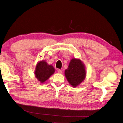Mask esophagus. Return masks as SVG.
Segmentation results:
<instances>
[{"label":"esophagus","mask_w":123,"mask_h":123,"mask_svg":"<svg viewBox=\"0 0 123 123\" xmlns=\"http://www.w3.org/2000/svg\"><path fill=\"white\" fill-rule=\"evenodd\" d=\"M57 72H58V73L61 74V73H62V71L60 69H58V70H57Z\"/></svg>","instance_id":"1"}]
</instances>
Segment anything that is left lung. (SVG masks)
<instances>
[{"instance_id": "1", "label": "left lung", "mask_w": 123, "mask_h": 123, "mask_svg": "<svg viewBox=\"0 0 123 123\" xmlns=\"http://www.w3.org/2000/svg\"><path fill=\"white\" fill-rule=\"evenodd\" d=\"M65 76L69 84L76 87L84 80L86 75L85 66L80 59L73 58L71 60L68 69L65 71Z\"/></svg>"}]
</instances>
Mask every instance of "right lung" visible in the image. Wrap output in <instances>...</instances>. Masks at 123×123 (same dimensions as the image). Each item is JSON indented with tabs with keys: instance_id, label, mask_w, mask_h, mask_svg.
Instances as JSON below:
<instances>
[{
	"instance_id": "right-lung-1",
	"label": "right lung",
	"mask_w": 123,
	"mask_h": 123,
	"mask_svg": "<svg viewBox=\"0 0 123 123\" xmlns=\"http://www.w3.org/2000/svg\"><path fill=\"white\" fill-rule=\"evenodd\" d=\"M55 72V69L52 65H49L44 61L39 62L35 68V76L41 83H43L49 79Z\"/></svg>"
}]
</instances>
